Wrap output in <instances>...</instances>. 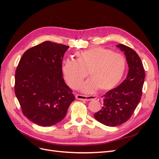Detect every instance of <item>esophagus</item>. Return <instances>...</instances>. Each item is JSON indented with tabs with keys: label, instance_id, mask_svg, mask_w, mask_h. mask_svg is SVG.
I'll return each instance as SVG.
<instances>
[{
	"label": "esophagus",
	"instance_id": "1",
	"mask_svg": "<svg viewBox=\"0 0 159 159\" xmlns=\"http://www.w3.org/2000/svg\"><path fill=\"white\" fill-rule=\"evenodd\" d=\"M75 98L77 99H80V100H82V101H90L91 99L95 98L94 96L84 95H81V94H77L75 95Z\"/></svg>",
	"mask_w": 159,
	"mask_h": 159
}]
</instances>
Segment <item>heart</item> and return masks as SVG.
<instances>
[{"label": "heart", "instance_id": "1", "mask_svg": "<svg viewBox=\"0 0 159 159\" xmlns=\"http://www.w3.org/2000/svg\"><path fill=\"white\" fill-rule=\"evenodd\" d=\"M75 61L66 60L61 71L70 88L78 89L87 72L91 79L82 89L91 92L99 89L106 92L114 89L122 79L126 69V60L118 53L102 47H95L75 53Z\"/></svg>", "mask_w": 159, "mask_h": 159}]
</instances>
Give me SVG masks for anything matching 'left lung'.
Instances as JSON below:
<instances>
[{
	"label": "left lung",
	"instance_id": "8db88e82",
	"mask_svg": "<svg viewBox=\"0 0 159 159\" xmlns=\"http://www.w3.org/2000/svg\"><path fill=\"white\" fill-rule=\"evenodd\" d=\"M125 52L129 66L126 79L103 95V105L93 116L105 125L115 127L125 123L131 117L140 102L145 73L140 57L131 48L117 46Z\"/></svg>",
	"mask_w": 159,
	"mask_h": 159
}]
</instances>
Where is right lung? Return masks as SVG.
I'll return each instance as SVG.
<instances>
[{"label":"right lung","mask_w":159,"mask_h":159,"mask_svg":"<svg viewBox=\"0 0 159 159\" xmlns=\"http://www.w3.org/2000/svg\"><path fill=\"white\" fill-rule=\"evenodd\" d=\"M69 46L46 41L27 50L15 74L14 91L25 116L50 127L64 118L75 97L65 83L62 60Z\"/></svg>","instance_id":"right-lung-1"}]
</instances>
